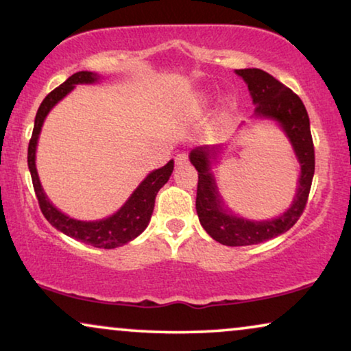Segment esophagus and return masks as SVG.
Instances as JSON below:
<instances>
[{
  "label": "esophagus",
  "instance_id": "obj_1",
  "mask_svg": "<svg viewBox=\"0 0 351 351\" xmlns=\"http://www.w3.org/2000/svg\"><path fill=\"white\" fill-rule=\"evenodd\" d=\"M176 165L180 167V165H184V164H187V160H189V154H187V151H181V152H178L176 154Z\"/></svg>",
  "mask_w": 351,
  "mask_h": 351
}]
</instances>
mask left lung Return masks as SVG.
Wrapping results in <instances>:
<instances>
[{
	"mask_svg": "<svg viewBox=\"0 0 351 351\" xmlns=\"http://www.w3.org/2000/svg\"><path fill=\"white\" fill-rule=\"evenodd\" d=\"M235 73L248 84L256 105V114L280 122L293 143L295 156L300 162L298 194L294 197L291 208L283 213V216L272 221H246L227 215L221 206L218 187L210 171V159L216 156L215 146L197 147L191 152V162L199 173L195 210L202 227L208 232L211 239L219 243L227 246H248L275 239L298 223L307 206L310 187H312L315 147L307 110L302 100L289 87L259 68H246V70H237Z\"/></svg>",
	"mask_w": 351,
	"mask_h": 351,
	"instance_id": "obj_1",
	"label": "left lung"
}]
</instances>
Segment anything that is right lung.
<instances>
[{
  "label": "right lung",
  "instance_id": "obj_1",
  "mask_svg": "<svg viewBox=\"0 0 351 351\" xmlns=\"http://www.w3.org/2000/svg\"><path fill=\"white\" fill-rule=\"evenodd\" d=\"M100 79L97 73L90 71H79L70 76L65 82L60 84L57 88L49 93L44 98L41 106L34 117V128L29 138L28 145V169L32 173V181L34 187V194H36L39 208H41L44 218L51 223L56 229H58L63 234L76 239L82 243L95 246V248H105L112 250L117 246H122L128 243V241L135 239L146 229L149 224L152 210H154L156 195L162 186L169 181V178L173 171V160H170L165 167L159 170H154L152 173L147 175L145 181L136 187L127 204L117 211L116 215L110 216V218L95 221V223H86V221H76L71 219L60 213L51 202L47 200L46 194H44L41 182H39L36 165H34V154H36V143L39 132H41L43 122L46 119L47 112L52 110L57 101H60L68 92L73 90L76 84H92Z\"/></svg>",
  "mask_w": 351,
  "mask_h": 351
}]
</instances>
